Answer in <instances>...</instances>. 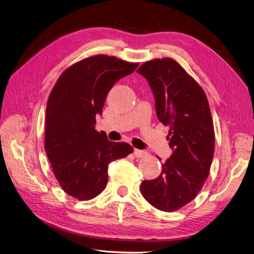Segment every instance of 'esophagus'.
<instances>
[{"label": "esophagus", "mask_w": 254, "mask_h": 254, "mask_svg": "<svg viewBox=\"0 0 254 254\" xmlns=\"http://www.w3.org/2000/svg\"><path fill=\"white\" fill-rule=\"evenodd\" d=\"M134 154L136 158H142V157H145L147 152L145 150H139V149H134Z\"/></svg>", "instance_id": "esophagus-1"}]
</instances>
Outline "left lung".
<instances>
[{"label": "left lung", "mask_w": 254, "mask_h": 254, "mask_svg": "<svg viewBox=\"0 0 254 254\" xmlns=\"http://www.w3.org/2000/svg\"><path fill=\"white\" fill-rule=\"evenodd\" d=\"M137 73L150 86L158 119L170 127L173 150L160 176L142 181L140 191L157 209L172 212L196 197L209 175L214 151L209 104L199 84L170 58L148 61Z\"/></svg>", "instance_id": "1"}]
</instances>
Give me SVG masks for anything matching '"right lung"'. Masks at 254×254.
<instances>
[{
    "instance_id": "1",
    "label": "right lung",
    "mask_w": 254,
    "mask_h": 254,
    "mask_svg": "<svg viewBox=\"0 0 254 254\" xmlns=\"http://www.w3.org/2000/svg\"><path fill=\"white\" fill-rule=\"evenodd\" d=\"M138 66L115 57L94 56L71 65L58 79L46 108L45 150L57 180L70 196L94 198L106 188L108 164L133 152L95 129L114 84Z\"/></svg>"
}]
</instances>
